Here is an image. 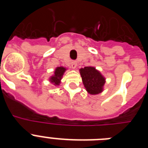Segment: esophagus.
<instances>
[{"label": "esophagus", "instance_id": "esophagus-1", "mask_svg": "<svg viewBox=\"0 0 148 148\" xmlns=\"http://www.w3.org/2000/svg\"><path fill=\"white\" fill-rule=\"evenodd\" d=\"M77 66V63L75 62V61H73V62L71 63V67L73 68V69H75Z\"/></svg>", "mask_w": 148, "mask_h": 148}]
</instances>
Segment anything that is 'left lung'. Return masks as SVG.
I'll return each instance as SVG.
<instances>
[{
  "label": "left lung",
  "instance_id": "obj_1",
  "mask_svg": "<svg viewBox=\"0 0 148 148\" xmlns=\"http://www.w3.org/2000/svg\"><path fill=\"white\" fill-rule=\"evenodd\" d=\"M84 87L87 92L96 95L103 91L105 78L93 66H85L79 70Z\"/></svg>",
  "mask_w": 148,
  "mask_h": 148
}]
</instances>
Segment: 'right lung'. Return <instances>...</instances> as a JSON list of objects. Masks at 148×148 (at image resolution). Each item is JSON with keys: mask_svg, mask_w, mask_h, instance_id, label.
Instances as JSON below:
<instances>
[{"mask_svg": "<svg viewBox=\"0 0 148 148\" xmlns=\"http://www.w3.org/2000/svg\"><path fill=\"white\" fill-rule=\"evenodd\" d=\"M66 70V68L63 67V66H58L54 71V75L49 78V82L53 83L55 86L59 85L61 83V80L62 78L64 73Z\"/></svg>", "mask_w": 148, "mask_h": 148, "instance_id": "right-lung-1", "label": "right lung"}]
</instances>
